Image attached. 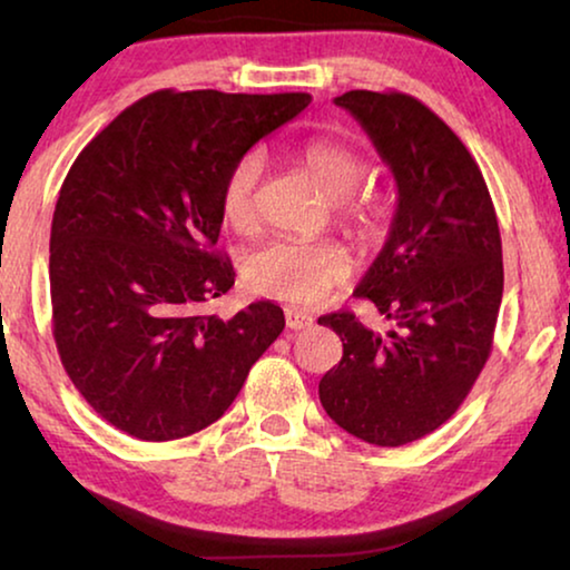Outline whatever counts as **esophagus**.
<instances>
[{
  "mask_svg": "<svg viewBox=\"0 0 570 570\" xmlns=\"http://www.w3.org/2000/svg\"><path fill=\"white\" fill-rule=\"evenodd\" d=\"M285 324H287V330H291V332L308 330V326L314 324V316L301 314V311H287V314H285Z\"/></svg>",
  "mask_w": 570,
  "mask_h": 570,
  "instance_id": "1",
  "label": "esophagus"
}]
</instances>
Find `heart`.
<instances>
[{"mask_svg": "<svg viewBox=\"0 0 570 570\" xmlns=\"http://www.w3.org/2000/svg\"><path fill=\"white\" fill-rule=\"evenodd\" d=\"M295 163L311 184L330 202H340V223L361 240L376 238L381 213L376 202L353 197L363 184L365 163L353 147L334 139H311L295 153ZM264 160L259 153H246L230 168L223 189V213L236 228H252L256 220ZM244 275L254 291L285 303H316L326 291L350 275V256L334 240L275 238L254 248L244 262Z\"/></svg>", "mask_w": 570, "mask_h": 570, "instance_id": "1", "label": "heart"}]
</instances>
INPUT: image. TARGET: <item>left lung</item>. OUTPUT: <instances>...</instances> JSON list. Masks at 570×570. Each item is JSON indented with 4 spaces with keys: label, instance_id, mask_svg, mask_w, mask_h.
Returning <instances> with one entry per match:
<instances>
[{
    "label": "left lung",
    "instance_id": "1",
    "mask_svg": "<svg viewBox=\"0 0 570 570\" xmlns=\"http://www.w3.org/2000/svg\"><path fill=\"white\" fill-rule=\"evenodd\" d=\"M334 104L365 129L396 184L386 244L355 287L394 330L373 332L350 311L318 318L342 340L318 400L355 439L404 446L454 415L488 361L503 298L501 233L478 163L431 108L373 90Z\"/></svg>",
    "mask_w": 570,
    "mask_h": 570
}]
</instances>
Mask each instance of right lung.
Masks as SVG:
<instances>
[{"label":"right lung","instance_id":"obj_1","mask_svg":"<svg viewBox=\"0 0 570 570\" xmlns=\"http://www.w3.org/2000/svg\"><path fill=\"white\" fill-rule=\"evenodd\" d=\"M308 104L158 90L69 168L49 244L53 340L77 392L119 431L174 441L213 425L285 330L269 301L233 318L199 308L236 283L215 252L225 178Z\"/></svg>","mask_w":570,"mask_h":570}]
</instances>
